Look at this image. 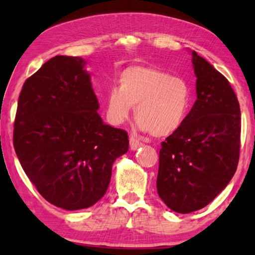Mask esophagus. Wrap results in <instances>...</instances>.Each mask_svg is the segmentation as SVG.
Returning <instances> with one entry per match:
<instances>
[{"label":"esophagus","instance_id":"1","mask_svg":"<svg viewBox=\"0 0 255 255\" xmlns=\"http://www.w3.org/2000/svg\"><path fill=\"white\" fill-rule=\"evenodd\" d=\"M129 143H130V148L132 150H136V149H138L139 147H141V146H143V144H141L140 141H138L133 137H130V139H129Z\"/></svg>","mask_w":255,"mask_h":255}]
</instances>
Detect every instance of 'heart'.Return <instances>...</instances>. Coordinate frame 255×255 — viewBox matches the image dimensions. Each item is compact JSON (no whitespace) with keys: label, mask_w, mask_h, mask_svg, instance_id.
<instances>
[{"label":"heart","mask_w":255,"mask_h":255,"mask_svg":"<svg viewBox=\"0 0 255 255\" xmlns=\"http://www.w3.org/2000/svg\"><path fill=\"white\" fill-rule=\"evenodd\" d=\"M106 96V117L112 126L127 122L135 106L136 128L157 137L170 136L183 126L191 107L187 82L149 66H129Z\"/></svg>","instance_id":"heart-1"}]
</instances>
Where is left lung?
Listing matches in <instances>:
<instances>
[{"mask_svg": "<svg viewBox=\"0 0 255 255\" xmlns=\"http://www.w3.org/2000/svg\"><path fill=\"white\" fill-rule=\"evenodd\" d=\"M197 100L178 131L162 143L157 193L171 210L204 208L235 174L240 156L241 110L230 82L190 50Z\"/></svg>", "mask_w": 255, "mask_h": 255, "instance_id": "obj_1", "label": "left lung"}]
</instances>
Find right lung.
<instances>
[{"mask_svg":"<svg viewBox=\"0 0 255 255\" xmlns=\"http://www.w3.org/2000/svg\"><path fill=\"white\" fill-rule=\"evenodd\" d=\"M81 57L55 56L24 82L13 145L21 166L50 204L89 208L105 196L127 132L103 123Z\"/></svg>","mask_w":255,"mask_h":255,"instance_id":"add662e5","label":"right lung"}]
</instances>
